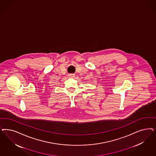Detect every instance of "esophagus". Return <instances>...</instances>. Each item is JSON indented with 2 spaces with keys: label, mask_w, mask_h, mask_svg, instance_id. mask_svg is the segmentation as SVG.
Listing matches in <instances>:
<instances>
[{
  "label": "esophagus",
  "mask_w": 156,
  "mask_h": 156,
  "mask_svg": "<svg viewBox=\"0 0 156 156\" xmlns=\"http://www.w3.org/2000/svg\"><path fill=\"white\" fill-rule=\"evenodd\" d=\"M68 76L69 77H71V78H73V77H74L75 75V74H69L68 75Z\"/></svg>",
  "instance_id": "esophagus-1"
}]
</instances>
